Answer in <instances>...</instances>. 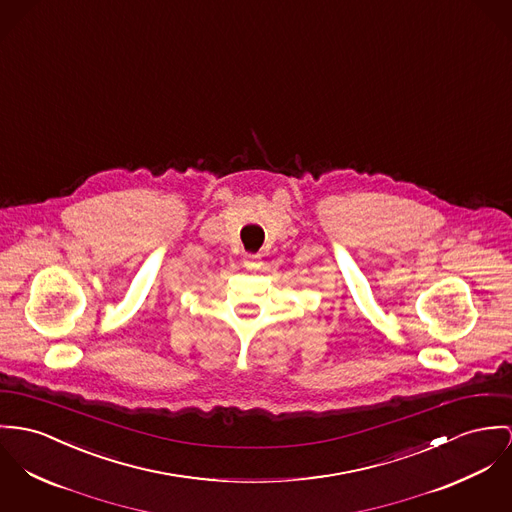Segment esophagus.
Wrapping results in <instances>:
<instances>
[{
	"mask_svg": "<svg viewBox=\"0 0 512 512\" xmlns=\"http://www.w3.org/2000/svg\"><path fill=\"white\" fill-rule=\"evenodd\" d=\"M243 267L249 269V271H255L261 267V261H259V255H245L243 259Z\"/></svg>",
	"mask_w": 512,
	"mask_h": 512,
	"instance_id": "1",
	"label": "esophagus"
}]
</instances>
